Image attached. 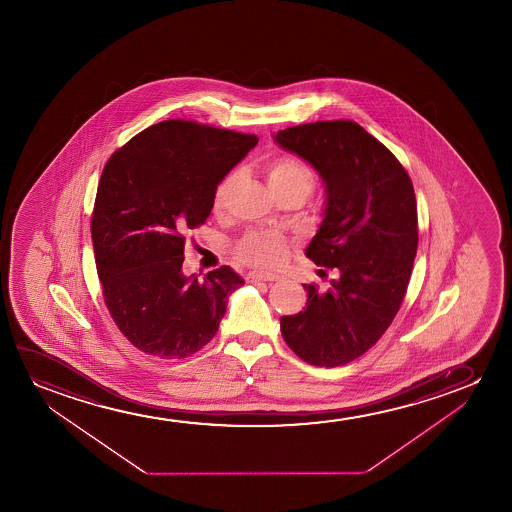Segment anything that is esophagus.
<instances>
[{
	"mask_svg": "<svg viewBox=\"0 0 512 512\" xmlns=\"http://www.w3.org/2000/svg\"><path fill=\"white\" fill-rule=\"evenodd\" d=\"M246 280L250 283H255V281H278L280 276L273 273H250L246 276Z\"/></svg>",
	"mask_w": 512,
	"mask_h": 512,
	"instance_id": "34e87169",
	"label": "esophagus"
}]
</instances>
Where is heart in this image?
<instances>
[{
  "mask_svg": "<svg viewBox=\"0 0 512 512\" xmlns=\"http://www.w3.org/2000/svg\"><path fill=\"white\" fill-rule=\"evenodd\" d=\"M266 175L274 196L297 194V196L306 197L313 189V182H315L311 169L294 155H280L271 159L266 164ZM239 178H241L239 171H231L222 182L218 183L215 197H213L215 211H222L227 206V201L231 197L232 190L236 189ZM238 255L239 259L253 266H278L287 255V241L278 232H250L239 241Z\"/></svg>",
  "mask_w": 512,
  "mask_h": 512,
  "instance_id": "b5f03b06",
  "label": "heart"
}]
</instances>
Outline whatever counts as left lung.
Here are the masks:
<instances>
[{
  "mask_svg": "<svg viewBox=\"0 0 512 512\" xmlns=\"http://www.w3.org/2000/svg\"><path fill=\"white\" fill-rule=\"evenodd\" d=\"M273 138L322 178L323 220L304 253L336 273L327 290L302 285L306 308L281 316V334L308 364H348L385 334L406 295L418 248L413 183L351 120L288 127Z\"/></svg>",
  "mask_w": 512,
  "mask_h": 512,
  "instance_id": "8db88e82",
  "label": "left lung"
}]
</instances>
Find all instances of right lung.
Here are the masks:
<instances>
[{"label":"right lung","mask_w":512,"mask_h":512,"mask_svg":"<svg viewBox=\"0 0 512 512\" xmlns=\"http://www.w3.org/2000/svg\"><path fill=\"white\" fill-rule=\"evenodd\" d=\"M259 138L185 120L148 127L106 162L91 232L106 308L148 355L185 358L217 334L231 267L204 278L182 271L185 232L210 217L218 183Z\"/></svg>","instance_id":"add662e5"}]
</instances>
